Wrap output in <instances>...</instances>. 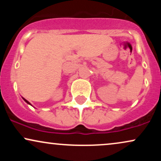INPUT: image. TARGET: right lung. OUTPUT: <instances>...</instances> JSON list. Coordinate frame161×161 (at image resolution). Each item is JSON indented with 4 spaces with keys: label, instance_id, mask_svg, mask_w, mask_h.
Listing matches in <instances>:
<instances>
[{
    "label": "right lung",
    "instance_id": "obj_1",
    "mask_svg": "<svg viewBox=\"0 0 161 161\" xmlns=\"http://www.w3.org/2000/svg\"><path fill=\"white\" fill-rule=\"evenodd\" d=\"M23 99H24V98H23ZM24 101H25V102H26V103H28V104H29V101H26V100H25V99H24Z\"/></svg>",
    "mask_w": 161,
    "mask_h": 161
}]
</instances>
